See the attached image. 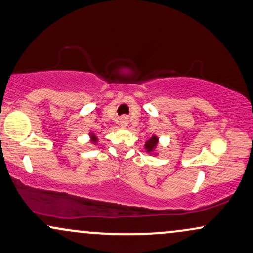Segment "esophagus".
<instances>
[{
  "mask_svg": "<svg viewBox=\"0 0 253 253\" xmlns=\"http://www.w3.org/2000/svg\"><path fill=\"white\" fill-rule=\"evenodd\" d=\"M119 124H120V126L123 127V128H126V127H128V118L121 117L120 121H119Z\"/></svg>",
  "mask_w": 253,
  "mask_h": 253,
  "instance_id": "obj_1",
  "label": "esophagus"
}]
</instances>
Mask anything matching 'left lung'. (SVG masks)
Listing matches in <instances>:
<instances>
[{
    "instance_id": "1",
    "label": "left lung",
    "mask_w": 253,
    "mask_h": 253,
    "mask_svg": "<svg viewBox=\"0 0 253 253\" xmlns=\"http://www.w3.org/2000/svg\"><path fill=\"white\" fill-rule=\"evenodd\" d=\"M158 145H159V138L156 134H153L149 140L145 141L144 149L146 151V153H149L150 156H158Z\"/></svg>"
}]
</instances>
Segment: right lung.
<instances>
[{"mask_svg": "<svg viewBox=\"0 0 253 253\" xmlns=\"http://www.w3.org/2000/svg\"><path fill=\"white\" fill-rule=\"evenodd\" d=\"M89 140H90V143H91V144L97 145V143H98L97 135L95 134L94 132H89Z\"/></svg>", "mask_w": 253, "mask_h": 253, "instance_id": "right-lung-1", "label": "right lung"}]
</instances>
